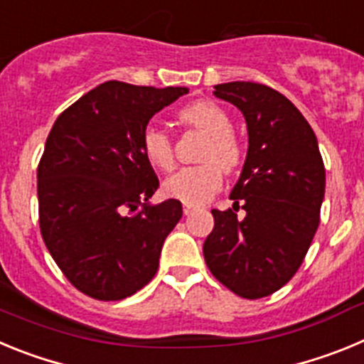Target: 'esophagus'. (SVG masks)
Instances as JSON below:
<instances>
[{
    "label": "esophagus",
    "mask_w": 364,
    "mask_h": 364,
    "mask_svg": "<svg viewBox=\"0 0 364 364\" xmlns=\"http://www.w3.org/2000/svg\"><path fill=\"white\" fill-rule=\"evenodd\" d=\"M197 210V205H193V204H184V213L186 215H191L193 211Z\"/></svg>",
    "instance_id": "1"
}]
</instances>
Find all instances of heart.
<instances>
[{"label": "heart", "mask_w": 364, "mask_h": 364, "mask_svg": "<svg viewBox=\"0 0 364 364\" xmlns=\"http://www.w3.org/2000/svg\"><path fill=\"white\" fill-rule=\"evenodd\" d=\"M178 120L208 136L198 160L204 164L182 167L164 182V191L186 204L210 200L222 184V171L233 173L242 164L244 147L233 133L230 114L211 100H198L180 109ZM142 151L146 159L159 169H171L175 162L171 136L156 125H147L142 133Z\"/></svg>", "instance_id": "heart-1"}]
</instances>
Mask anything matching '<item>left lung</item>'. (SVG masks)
<instances>
[{
	"instance_id": "obj_1",
	"label": "left lung",
	"mask_w": 364,
	"mask_h": 364,
	"mask_svg": "<svg viewBox=\"0 0 364 364\" xmlns=\"http://www.w3.org/2000/svg\"><path fill=\"white\" fill-rule=\"evenodd\" d=\"M213 95L246 118L247 156L230 195L233 208L211 211L205 264L239 297H268L294 277L319 226L323 156L306 118L272 87L230 82ZM240 207L244 218L236 215Z\"/></svg>"
}]
</instances>
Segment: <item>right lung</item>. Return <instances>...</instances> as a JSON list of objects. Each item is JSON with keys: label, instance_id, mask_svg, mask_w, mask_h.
Returning a JSON list of instances; mask_svg holds the SVG:
<instances>
[{"label": "right lung", "instance_id": "right-lung-1", "mask_svg": "<svg viewBox=\"0 0 364 364\" xmlns=\"http://www.w3.org/2000/svg\"><path fill=\"white\" fill-rule=\"evenodd\" d=\"M188 92L105 82L54 122L38 166L40 230L54 262L82 294L120 301L159 269L182 204H149L159 178L142 151V133Z\"/></svg>", "mask_w": 364, "mask_h": 364}]
</instances>
